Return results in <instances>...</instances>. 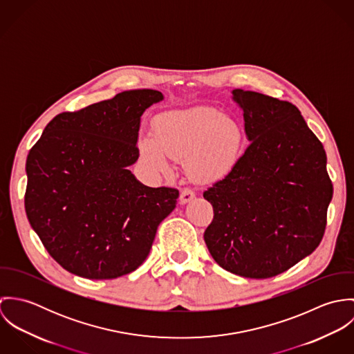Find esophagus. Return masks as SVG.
<instances>
[{
    "label": "esophagus",
    "mask_w": 354,
    "mask_h": 354,
    "mask_svg": "<svg viewBox=\"0 0 354 354\" xmlns=\"http://www.w3.org/2000/svg\"><path fill=\"white\" fill-rule=\"evenodd\" d=\"M194 198H195V192L189 188H185L180 194V204H187V203L191 202Z\"/></svg>",
    "instance_id": "34e87169"
}]
</instances>
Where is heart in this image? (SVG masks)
<instances>
[{"instance_id":"obj_1","label":"heart","mask_w":354,"mask_h":354,"mask_svg":"<svg viewBox=\"0 0 354 354\" xmlns=\"http://www.w3.org/2000/svg\"><path fill=\"white\" fill-rule=\"evenodd\" d=\"M244 143L237 121L209 106L170 110L153 120V132L138 139L142 163L152 173L170 171L171 158H184L192 178L215 183L236 167Z\"/></svg>"}]
</instances>
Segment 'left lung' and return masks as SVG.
Here are the masks:
<instances>
[{"label":"left lung","instance_id":"1","mask_svg":"<svg viewBox=\"0 0 354 354\" xmlns=\"http://www.w3.org/2000/svg\"><path fill=\"white\" fill-rule=\"evenodd\" d=\"M232 94L251 145L203 194L214 208L204 241L226 271L266 279L317 248L333 184L323 145L295 104L240 88Z\"/></svg>","mask_w":354,"mask_h":354}]
</instances>
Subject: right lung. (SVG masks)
<instances>
[{
	"label": "right lung",
	"mask_w": 354,
	"mask_h": 354,
	"mask_svg": "<svg viewBox=\"0 0 354 354\" xmlns=\"http://www.w3.org/2000/svg\"><path fill=\"white\" fill-rule=\"evenodd\" d=\"M162 100L131 90L61 113L28 152L27 218L66 271L88 279L135 271L176 208L177 189L146 187L128 169L139 158L140 118Z\"/></svg>",
	"instance_id": "right-lung-1"
}]
</instances>
